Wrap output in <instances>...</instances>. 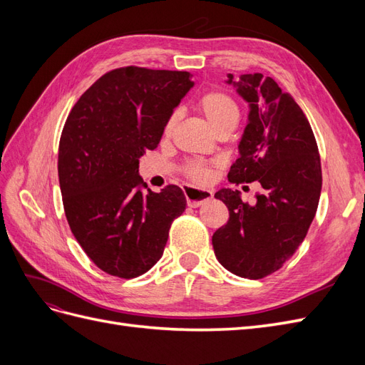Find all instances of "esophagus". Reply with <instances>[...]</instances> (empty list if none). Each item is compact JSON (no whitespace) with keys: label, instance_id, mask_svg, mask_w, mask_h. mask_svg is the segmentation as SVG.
Returning a JSON list of instances; mask_svg holds the SVG:
<instances>
[{"label":"esophagus","instance_id":"34e87169","mask_svg":"<svg viewBox=\"0 0 365 365\" xmlns=\"http://www.w3.org/2000/svg\"><path fill=\"white\" fill-rule=\"evenodd\" d=\"M184 195H185V200H187V205L193 207V208L202 205L204 202L210 201L213 197L212 190L196 189V187H185Z\"/></svg>","mask_w":365,"mask_h":365}]
</instances>
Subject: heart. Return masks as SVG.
<instances>
[{"instance_id":"1","label":"heart","mask_w":365,"mask_h":365,"mask_svg":"<svg viewBox=\"0 0 365 365\" xmlns=\"http://www.w3.org/2000/svg\"><path fill=\"white\" fill-rule=\"evenodd\" d=\"M196 108L200 111L207 123L213 130H217L222 126L236 125L239 118V106L236 101L231 96L222 91H207L202 96L197 97ZM176 123V115H172L165 125V134L173 129ZM189 175L196 182H208L212 178V170H210L205 164L193 163L189 165Z\"/></svg>"}]
</instances>
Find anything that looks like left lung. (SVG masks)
Segmentation results:
<instances>
[{
    "label": "left lung",
    "instance_id": "8db88e82",
    "mask_svg": "<svg viewBox=\"0 0 365 365\" xmlns=\"http://www.w3.org/2000/svg\"><path fill=\"white\" fill-rule=\"evenodd\" d=\"M233 79L228 74L227 83L250 111L228 181H259L263 192L252 205L239 190L216 192L230 219L212 242L225 269L257 280L280 269L306 237L322 193V163L312 128L291 94L260 73Z\"/></svg>",
    "mask_w": 365,
    "mask_h": 365
}]
</instances>
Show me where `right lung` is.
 Listing matches in <instances>:
<instances>
[{"label":"right lung","mask_w":365,"mask_h":365,"mask_svg":"<svg viewBox=\"0 0 365 365\" xmlns=\"http://www.w3.org/2000/svg\"><path fill=\"white\" fill-rule=\"evenodd\" d=\"M193 85L187 71L117 68L88 88L65 121L58 158L65 216L106 274L134 279L148 272L185 210L180 187L143 192L138 163L158 146Z\"/></svg>","instance_id":"obj_1"}]
</instances>
